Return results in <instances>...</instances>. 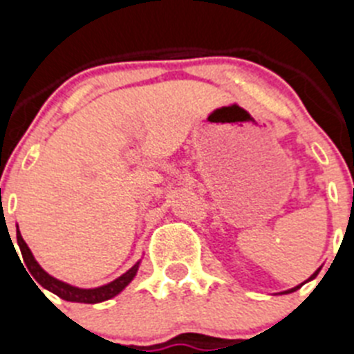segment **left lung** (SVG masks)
<instances>
[{
  "label": "left lung",
  "mask_w": 354,
  "mask_h": 354,
  "mask_svg": "<svg viewBox=\"0 0 354 354\" xmlns=\"http://www.w3.org/2000/svg\"><path fill=\"white\" fill-rule=\"evenodd\" d=\"M319 271H321V268H319V270H317V271H315V273H314V274H312V277H310V278H308V280H314V278H315V277H317V274H319ZM308 280H306V282H308ZM303 283H305V282H303ZM303 283H299V286L292 287V289H289V290H283V292H282V294H289V292H294V290H298V289H299V287H301V286H303Z\"/></svg>",
  "instance_id": "left-lung-1"
}]
</instances>
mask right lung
I'll use <instances>...</instances> for the list:
<instances>
[{"mask_svg": "<svg viewBox=\"0 0 354 354\" xmlns=\"http://www.w3.org/2000/svg\"><path fill=\"white\" fill-rule=\"evenodd\" d=\"M17 245H19V250H21V255H23L24 264H26L28 273L31 274L30 278H35L37 283H39L40 287L48 289L49 292L56 294L58 298L65 299V301L101 303V301H106V299L115 298L117 294H120L122 290L129 286L131 280L136 277V273H138V268H140V262H136V264H134L129 271H126V273L122 274V277H118L117 280H113V282H109V283H106V286H101V287H95V289H80V287L68 286V283L62 282V280H58V278L51 277V274L46 273V271L40 268V264L35 261L33 253H31V250L28 248V245L24 243L23 236H21V232H19V227H17Z\"/></svg>", "mask_w": 354, "mask_h": 354, "instance_id": "right-lung-1", "label": "right lung"}]
</instances>
